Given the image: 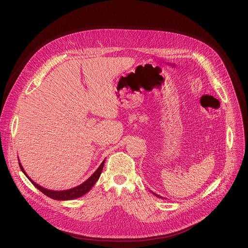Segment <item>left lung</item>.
Returning <instances> with one entry per match:
<instances>
[{
  "label": "left lung",
  "mask_w": 248,
  "mask_h": 248,
  "mask_svg": "<svg viewBox=\"0 0 248 248\" xmlns=\"http://www.w3.org/2000/svg\"><path fill=\"white\" fill-rule=\"evenodd\" d=\"M154 195H155V196H157V197H159V198H162L161 196H159V195H157V194H155V193H154V192H152Z\"/></svg>",
  "instance_id": "1"
}]
</instances>
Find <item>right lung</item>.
Wrapping results in <instances>:
<instances>
[{
	"instance_id": "1",
	"label": "right lung",
	"mask_w": 248,
	"mask_h": 248,
	"mask_svg": "<svg viewBox=\"0 0 248 248\" xmlns=\"http://www.w3.org/2000/svg\"><path fill=\"white\" fill-rule=\"evenodd\" d=\"M19 160V159H18ZM20 161V160H19ZM104 161L100 164V166L97 168V170L91 175L86 181H84L82 184L78 185L76 187H73L71 189H67V190H60V191H57V190H49V189H46L42 186H40L39 184L35 183V182L27 175V173L25 172L23 166L21 165V163L19 162V166L21 168L22 172L25 174V176L27 177L30 181L31 183L38 189L40 190L43 194H45L46 196L54 199V200H60V201H65V200H73V199H76V198H79L81 196H83L84 194H86L87 192L90 191V189L93 188L94 186V184L96 183V181L99 179L100 177V174L102 172V169H103V165H104Z\"/></svg>"
}]
</instances>
